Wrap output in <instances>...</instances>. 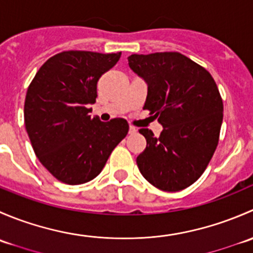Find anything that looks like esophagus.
Here are the masks:
<instances>
[{"label":"esophagus","instance_id":"1","mask_svg":"<svg viewBox=\"0 0 253 253\" xmlns=\"http://www.w3.org/2000/svg\"><path fill=\"white\" fill-rule=\"evenodd\" d=\"M137 132V128L136 127H133V126H129V133L131 134H133V133H136Z\"/></svg>","mask_w":253,"mask_h":253}]
</instances>
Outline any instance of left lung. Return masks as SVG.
Instances as JSON below:
<instances>
[{"label": "left lung", "instance_id": "1", "mask_svg": "<svg viewBox=\"0 0 253 253\" xmlns=\"http://www.w3.org/2000/svg\"><path fill=\"white\" fill-rule=\"evenodd\" d=\"M129 68L148 85L144 108L163 126L141 128L147 147L137 157L143 177L176 192L201 177L219 142L223 100L211 73L180 52L131 55Z\"/></svg>", "mask_w": 253, "mask_h": 253}]
</instances>
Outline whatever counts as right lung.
<instances>
[{
	"instance_id": "add662e5",
	"label": "right lung",
	"mask_w": 253,
	"mask_h": 253,
	"mask_svg": "<svg viewBox=\"0 0 253 253\" xmlns=\"http://www.w3.org/2000/svg\"><path fill=\"white\" fill-rule=\"evenodd\" d=\"M120 57L121 52L63 51L48 58L28 88V136L38 159L61 182L81 185L96 177L128 132L126 120L101 122L88 108L98 96L99 78Z\"/></svg>"
}]
</instances>
